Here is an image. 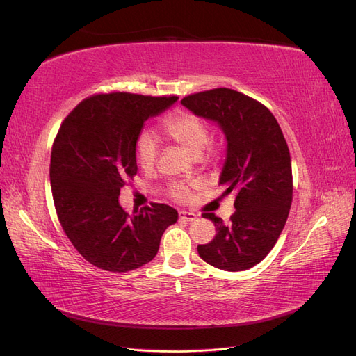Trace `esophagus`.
I'll use <instances>...</instances> for the list:
<instances>
[{
    "instance_id": "34e87169",
    "label": "esophagus",
    "mask_w": 356,
    "mask_h": 356,
    "mask_svg": "<svg viewBox=\"0 0 356 356\" xmlns=\"http://www.w3.org/2000/svg\"><path fill=\"white\" fill-rule=\"evenodd\" d=\"M197 218V215L195 212H188V211H179V220L186 221V222H191Z\"/></svg>"
}]
</instances>
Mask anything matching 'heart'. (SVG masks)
<instances>
[{"instance_id": "obj_1", "label": "heart", "mask_w": 356, "mask_h": 356, "mask_svg": "<svg viewBox=\"0 0 356 356\" xmlns=\"http://www.w3.org/2000/svg\"><path fill=\"white\" fill-rule=\"evenodd\" d=\"M165 134L175 143L184 147L193 154L199 156L203 148H208L209 129L202 117L190 111H178L168 115L163 124ZM135 156L139 166L152 169L159 157V144L152 132H143L136 139ZM193 184L184 181H172L169 184V196L178 202H186L190 197Z\"/></svg>"}]
</instances>
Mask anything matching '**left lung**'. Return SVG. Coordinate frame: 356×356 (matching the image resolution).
<instances>
[{"label": "left lung", "mask_w": 356, "mask_h": 356, "mask_svg": "<svg viewBox=\"0 0 356 356\" xmlns=\"http://www.w3.org/2000/svg\"><path fill=\"white\" fill-rule=\"evenodd\" d=\"M181 104L221 127L227 156L220 186L225 196L236 195L229 224L215 213H203L217 234L199 245L197 252L221 270H248L272 251L293 202L291 157L281 126L267 106L227 88L188 95Z\"/></svg>", "instance_id": "obj_1"}]
</instances>
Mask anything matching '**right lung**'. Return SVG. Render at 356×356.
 Returning <instances> with one entry per match:
<instances>
[{
	"mask_svg": "<svg viewBox=\"0 0 356 356\" xmlns=\"http://www.w3.org/2000/svg\"><path fill=\"white\" fill-rule=\"evenodd\" d=\"M177 96L101 93L81 101L60 124L50 159L53 202L63 232L84 260L106 272H131L149 263L161 234L175 224L169 204L129 213L120 190L136 175V139L149 117Z\"/></svg>",
	"mask_w": 356,
	"mask_h": 356,
	"instance_id": "add662e5",
	"label": "right lung"
}]
</instances>
